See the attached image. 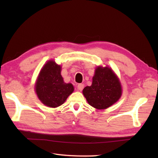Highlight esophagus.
Instances as JSON below:
<instances>
[{
    "mask_svg": "<svg viewBox=\"0 0 158 158\" xmlns=\"http://www.w3.org/2000/svg\"><path fill=\"white\" fill-rule=\"evenodd\" d=\"M83 88H84V85L82 84V83H79V84L77 85V89H78V91H82Z\"/></svg>",
    "mask_w": 158,
    "mask_h": 158,
    "instance_id": "obj_1",
    "label": "esophagus"
}]
</instances>
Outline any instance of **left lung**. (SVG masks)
Instances as JSON below:
<instances>
[{
	"mask_svg": "<svg viewBox=\"0 0 158 158\" xmlns=\"http://www.w3.org/2000/svg\"><path fill=\"white\" fill-rule=\"evenodd\" d=\"M83 94L90 105L105 109L113 105L122 96L119 79L109 67H98L91 86H86Z\"/></svg>",
	"mask_w": 158,
	"mask_h": 158,
	"instance_id": "1",
	"label": "left lung"
}]
</instances>
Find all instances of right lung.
<instances>
[{"instance_id": "right-lung-1", "label": "right lung", "mask_w": 158, "mask_h": 158, "mask_svg": "<svg viewBox=\"0 0 158 158\" xmlns=\"http://www.w3.org/2000/svg\"><path fill=\"white\" fill-rule=\"evenodd\" d=\"M60 73L61 66L51 60L43 66L36 83L35 89L39 100L52 108L62 105L74 90L71 83L64 82Z\"/></svg>"}]
</instances>
